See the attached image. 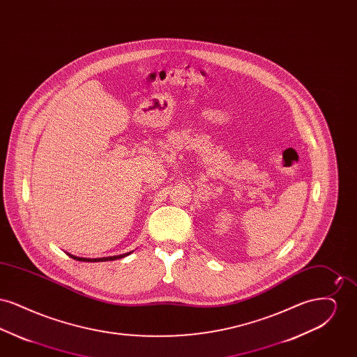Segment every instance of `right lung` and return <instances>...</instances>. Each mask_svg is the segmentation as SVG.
Segmentation results:
<instances>
[{"mask_svg":"<svg viewBox=\"0 0 357 357\" xmlns=\"http://www.w3.org/2000/svg\"><path fill=\"white\" fill-rule=\"evenodd\" d=\"M67 255L73 258V259H77V261H83V262H102V261H114V259H119V258H124L126 255H131V253H124V255H112V257H102V258H83V257H76V255Z\"/></svg>","mask_w":357,"mask_h":357,"instance_id":"obj_1","label":"right lung"}]
</instances>
